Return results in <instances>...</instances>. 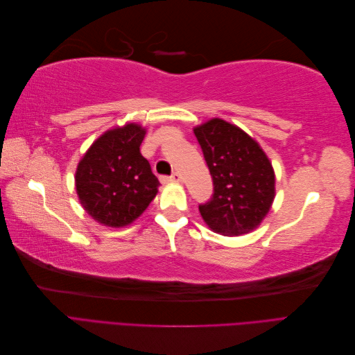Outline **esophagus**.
<instances>
[{
    "label": "esophagus",
    "mask_w": 355,
    "mask_h": 355,
    "mask_svg": "<svg viewBox=\"0 0 355 355\" xmlns=\"http://www.w3.org/2000/svg\"><path fill=\"white\" fill-rule=\"evenodd\" d=\"M166 179H167V180H170V182H179V180H180V175L178 173V171H175L173 175L168 176V178H166Z\"/></svg>",
    "instance_id": "esophagus-1"
}]
</instances>
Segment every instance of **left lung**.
<instances>
[{"label":"left lung","instance_id":"obj_1","mask_svg":"<svg viewBox=\"0 0 355 355\" xmlns=\"http://www.w3.org/2000/svg\"><path fill=\"white\" fill-rule=\"evenodd\" d=\"M194 133L213 179L211 198L198 206L204 222L228 237L253 231L275 197L270 159L254 139L220 118L196 127Z\"/></svg>","mask_w":355,"mask_h":355}]
</instances>
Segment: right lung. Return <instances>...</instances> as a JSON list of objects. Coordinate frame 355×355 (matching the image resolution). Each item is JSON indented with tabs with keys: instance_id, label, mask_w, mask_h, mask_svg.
<instances>
[{
	"instance_id": "add662e5",
	"label": "right lung",
	"mask_w": 355,
	"mask_h": 355,
	"mask_svg": "<svg viewBox=\"0 0 355 355\" xmlns=\"http://www.w3.org/2000/svg\"><path fill=\"white\" fill-rule=\"evenodd\" d=\"M146 130L130 123L103 133L84 154L75 187L84 210L106 227L132 223L146 210L159 182L141 154Z\"/></svg>"
}]
</instances>
